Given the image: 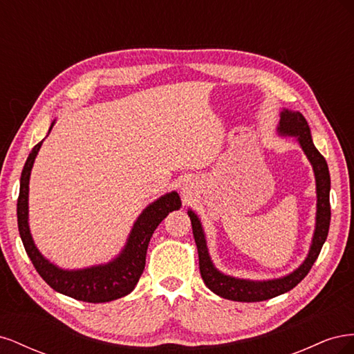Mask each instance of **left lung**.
<instances>
[{
  "label": "left lung",
  "mask_w": 354,
  "mask_h": 354,
  "mask_svg": "<svg viewBox=\"0 0 354 354\" xmlns=\"http://www.w3.org/2000/svg\"><path fill=\"white\" fill-rule=\"evenodd\" d=\"M277 131L282 136H295L298 138L299 146L303 147L306 156L308 158L310 164L315 171L316 178V194H317V211H316V229L313 234L312 246L307 259L297 270L289 273L279 279L272 281H246L236 279L227 274H223L214 267L208 248L205 234H203L202 224L196 214L189 209L187 214L192 221V230H194V238L198 246L199 255V270L201 276L205 285L211 289L214 294H217L223 298L232 299V301H242V303H255L270 299L281 294L291 291L299 282H301L307 273L312 269V266L317 260L320 250L326 241L330 223V203H329V190H330V177L329 169L325 158L315 147L310 128L306 121V118L299 112H292L283 109L281 112V121Z\"/></svg>",
  "instance_id": "left-lung-1"
}]
</instances>
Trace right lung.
<instances>
[{
	"label": "right lung",
	"mask_w": 354,
	"mask_h": 354,
	"mask_svg": "<svg viewBox=\"0 0 354 354\" xmlns=\"http://www.w3.org/2000/svg\"><path fill=\"white\" fill-rule=\"evenodd\" d=\"M55 122L51 124L50 131ZM48 131V133H50ZM42 142H39L29 153L22 177L17 199V226L26 254L32 264L55 291L72 297L85 303H108L130 294L145 270L146 251L155 229L171 211L180 209L181 201L177 192H171L151 203L134 223L128 236L127 245L121 254L108 264L93 266L81 270H63L51 264L38 251L30 236L28 223V194L29 177L34 160Z\"/></svg>",
	"instance_id": "1"
}]
</instances>
